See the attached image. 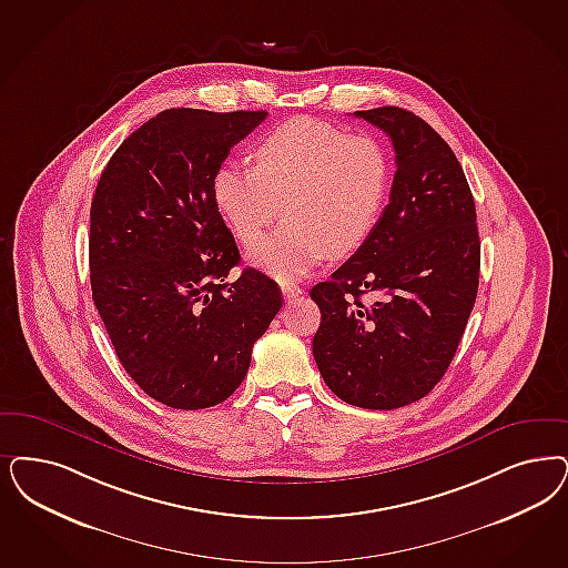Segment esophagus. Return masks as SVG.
<instances>
[{
    "mask_svg": "<svg viewBox=\"0 0 568 568\" xmlns=\"http://www.w3.org/2000/svg\"><path fill=\"white\" fill-rule=\"evenodd\" d=\"M281 290H283V295H285L287 302H292L297 295H302V290L297 285H292V283H285Z\"/></svg>",
    "mask_w": 568,
    "mask_h": 568,
    "instance_id": "obj_1",
    "label": "esophagus"
}]
</instances>
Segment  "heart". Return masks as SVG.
<instances>
[{"mask_svg":"<svg viewBox=\"0 0 568 568\" xmlns=\"http://www.w3.org/2000/svg\"><path fill=\"white\" fill-rule=\"evenodd\" d=\"M255 168L222 163L212 178L215 207L241 243L276 214L285 222L255 241L247 257L278 281H295L327 255L344 257L372 236L386 210L392 159L369 132L295 118L255 144Z\"/></svg>","mask_w":568,"mask_h":568,"instance_id":"obj_1","label":"heart"}]
</instances>
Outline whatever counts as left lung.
Segmentation results:
<instances>
[{
	"label": "left lung",
	"instance_id": "8db88e82",
	"mask_svg": "<svg viewBox=\"0 0 568 568\" xmlns=\"http://www.w3.org/2000/svg\"><path fill=\"white\" fill-rule=\"evenodd\" d=\"M396 153L390 203L372 236L311 297L316 367L354 407L398 409L440 382L478 294L480 241L466 174L412 111H356Z\"/></svg>",
	"mask_w": 568,
	"mask_h": 568
}]
</instances>
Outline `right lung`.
<instances>
[{
  "mask_svg": "<svg viewBox=\"0 0 568 568\" xmlns=\"http://www.w3.org/2000/svg\"><path fill=\"white\" fill-rule=\"evenodd\" d=\"M266 111L168 109L121 142L90 210L92 300L123 369L172 409H205L245 379L281 311L271 276L245 268L212 178Z\"/></svg>",
  "mask_w": 568,
  "mask_h": 568,
  "instance_id": "add662e5",
  "label": "right lung"
}]
</instances>
